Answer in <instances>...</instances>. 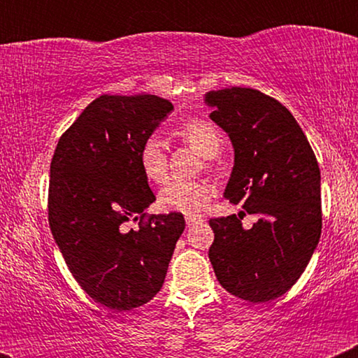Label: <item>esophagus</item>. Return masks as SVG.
<instances>
[{
	"label": "esophagus",
	"mask_w": 358,
	"mask_h": 358,
	"mask_svg": "<svg viewBox=\"0 0 358 358\" xmlns=\"http://www.w3.org/2000/svg\"><path fill=\"white\" fill-rule=\"evenodd\" d=\"M185 220H187L188 227H193V225H196V224H202L203 217H200V215H187V217H185Z\"/></svg>",
	"instance_id": "34e87169"
}]
</instances>
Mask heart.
<instances>
[{"instance_id":"b5f03b06","label":"heart","mask_w":358,"mask_h":358,"mask_svg":"<svg viewBox=\"0 0 358 358\" xmlns=\"http://www.w3.org/2000/svg\"><path fill=\"white\" fill-rule=\"evenodd\" d=\"M180 134L207 158H213L222 150V134L219 129L212 122L203 121V119H193V121L185 122L180 127ZM138 162L143 175L150 182L162 183L168 173L165 141L156 134L146 136L139 146ZM213 195H215V185L208 180L171 178L159 190L158 200L165 210L193 215V213L202 212Z\"/></svg>"}]
</instances>
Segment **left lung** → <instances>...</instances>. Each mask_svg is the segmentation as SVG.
I'll return each instance as SVG.
<instances>
[{"instance_id": "left-lung-1", "label": "left lung", "mask_w": 358, "mask_h": 358, "mask_svg": "<svg viewBox=\"0 0 358 358\" xmlns=\"http://www.w3.org/2000/svg\"><path fill=\"white\" fill-rule=\"evenodd\" d=\"M205 102L236 155L224 196L259 215L248 231L241 215L210 219L208 257L234 296L271 301L298 281L322 236L318 162L296 119L274 97L231 87L207 92Z\"/></svg>"}]
</instances>
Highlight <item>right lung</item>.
Here are the masks:
<instances>
[{
  "mask_svg": "<svg viewBox=\"0 0 358 358\" xmlns=\"http://www.w3.org/2000/svg\"><path fill=\"white\" fill-rule=\"evenodd\" d=\"M173 110L151 94L92 101L62 134L50 163L48 224L72 276L94 301L133 310L162 289L180 212L148 217L155 202L138 162L143 139ZM140 220V227H129Z\"/></svg>",
  "mask_w": 358,
  "mask_h": 358,
  "instance_id": "1",
  "label": "right lung"
}]
</instances>
